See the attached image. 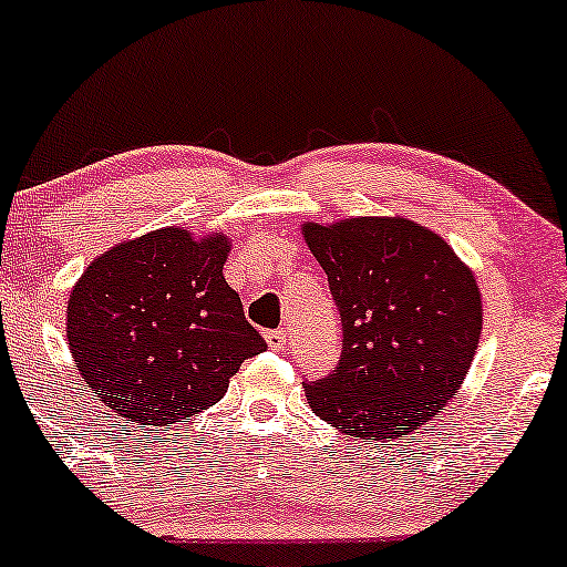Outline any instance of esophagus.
<instances>
[{
    "label": "esophagus",
    "instance_id": "1",
    "mask_svg": "<svg viewBox=\"0 0 567 567\" xmlns=\"http://www.w3.org/2000/svg\"><path fill=\"white\" fill-rule=\"evenodd\" d=\"M266 343L274 348V351H284L286 348V330H270L266 332Z\"/></svg>",
    "mask_w": 567,
    "mask_h": 567
}]
</instances>
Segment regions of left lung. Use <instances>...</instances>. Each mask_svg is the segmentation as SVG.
I'll list each match as a JSON object with an SVG mask.
<instances>
[{
	"label": "left lung",
	"instance_id": "left-lung-1",
	"mask_svg": "<svg viewBox=\"0 0 567 567\" xmlns=\"http://www.w3.org/2000/svg\"><path fill=\"white\" fill-rule=\"evenodd\" d=\"M343 322L328 379L305 384L309 408L353 439L394 441L462 390L483 332L475 274L436 231L405 216L305 221Z\"/></svg>",
	"mask_w": 567,
	"mask_h": 567
}]
</instances>
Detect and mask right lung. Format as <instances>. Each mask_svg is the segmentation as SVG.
Returning <instances> with one entry per match:
<instances>
[{
	"label": "right lung",
	"mask_w": 567,
	"mask_h": 567,
	"mask_svg": "<svg viewBox=\"0 0 567 567\" xmlns=\"http://www.w3.org/2000/svg\"><path fill=\"white\" fill-rule=\"evenodd\" d=\"M231 239L162 227L84 268L66 301V340L84 384L138 425L188 421L266 348L224 278Z\"/></svg>",
	"instance_id": "right-lung-1"
}]
</instances>
